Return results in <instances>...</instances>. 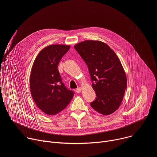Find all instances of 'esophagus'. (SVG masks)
I'll use <instances>...</instances> for the list:
<instances>
[{
	"label": "esophagus",
	"mask_w": 157,
	"mask_h": 157,
	"mask_svg": "<svg viewBox=\"0 0 157 157\" xmlns=\"http://www.w3.org/2000/svg\"><path fill=\"white\" fill-rule=\"evenodd\" d=\"M81 90H82V89H81V87H78V88H77V89H76V92L77 93H79L81 91Z\"/></svg>",
	"instance_id": "obj_1"
}]
</instances>
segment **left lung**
I'll return each mask as SVG.
<instances>
[{
    "instance_id": "obj_1",
    "label": "left lung",
    "mask_w": 157,
    "mask_h": 157,
    "mask_svg": "<svg viewBox=\"0 0 157 157\" xmlns=\"http://www.w3.org/2000/svg\"><path fill=\"white\" fill-rule=\"evenodd\" d=\"M75 48L86 63L96 92L91 106L102 115H109L119 108L127 87V78L115 52L100 41L86 40Z\"/></svg>"
}]
</instances>
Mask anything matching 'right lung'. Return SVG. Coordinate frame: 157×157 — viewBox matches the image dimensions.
I'll use <instances>...</instances> for the list:
<instances>
[{
	"label": "right lung",
	"instance_id": "right-lung-1",
	"mask_svg": "<svg viewBox=\"0 0 157 157\" xmlns=\"http://www.w3.org/2000/svg\"><path fill=\"white\" fill-rule=\"evenodd\" d=\"M70 45L52 44L37 55L32 68L30 87L38 107L47 115H56L69 104L74 96L62 82L58 70L61 58Z\"/></svg>",
	"mask_w": 157,
	"mask_h": 157
}]
</instances>
